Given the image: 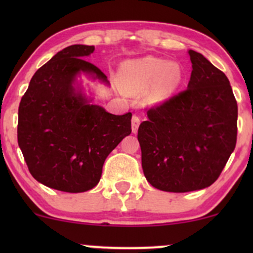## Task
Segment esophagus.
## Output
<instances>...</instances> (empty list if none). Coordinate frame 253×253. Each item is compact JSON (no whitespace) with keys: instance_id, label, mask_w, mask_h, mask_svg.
Listing matches in <instances>:
<instances>
[{"instance_id":"1","label":"esophagus","mask_w":253,"mask_h":253,"mask_svg":"<svg viewBox=\"0 0 253 253\" xmlns=\"http://www.w3.org/2000/svg\"><path fill=\"white\" fill-rule=\"evenodd\" d=\"M139 125H140V118H139L136 114H134L132 117V130H133V133H135L136 130H138Z\"/></svg>"}]
</instances>
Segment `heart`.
<instances>
[{"label":"heart","mask_w":253,"mask_h":253,"mask_svg":"<svg viewBox=\"0 0 253 253\" xmlns=\"http://www.w3.org/2000/svg\"><path fill=\"white\" fill-rule=\"evenodd\" d=\"M121 83L129 92L143 91L152 102H162L169 98L182 82V69L177 63H167L161 58L144 57L128 60L121 66Z\"/></svg>","instance_id":"b5f03b06"}]
</instances>
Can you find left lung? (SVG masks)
Here are the masks:
<instances>
[{
    "mask_svg": "<svg viewBox=\"0 0 253 253\" xmlns=\"http://www.w3.org/2000/svg\"><path fill=\"white\" fill-rule=\"evenodd\" d=\"M188 53V89L147 110L138 129L147 182L170 193L213 184L237 143L238 106L228 78L201 53Z\"/></svg>",
    "mask_w": 253,
    "mask_h": 253,
    "instance_id": "8db88e82",
    "label": "left lung"
}]
</instances>
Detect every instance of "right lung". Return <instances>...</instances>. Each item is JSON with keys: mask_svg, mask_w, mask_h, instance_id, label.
<instances>
[{"mask_svg": "<svg viewBox=\"0 0 253 253\" xmlns=\"http://www.w3.org/2000/svg\"><path fill=\"white\" fill-rule=\"evenodd\" d=\"M94 50L71 45L58 52L34 74L19 106L17 143L31 175L65 193L92 189L107 157L132 132V113L110 114L75 88L81 72L109 83L84 59Z\"/></svg>", "mask_w": 253, "mask_h": 253, "instance_id": "obj_1", "label": "right lung"}]
</instances>
